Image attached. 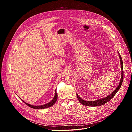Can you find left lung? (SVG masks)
<instances>
[{"label":"left lung","mask_w":132,"mask_h":132,"mask_svg":"<svg viewBox=\"0 0 132 132\" xmlns=\"http://www.w3.org/2000/svg\"><path fill=\"white\" fill-rule=\"evenodd\" d=\"M119 55V57L120 59V63H121V80H120V82L118 86V87L116 88V89L112 93H111L110 95L108 96H107L105 98L99 99V100H97L96 101H85L83 99H82L80 97H79V96L76 94L77 95V97L79 100V101L81 103V104L85 105L86 106H100L102 105L107 102H108L110 100H111L112 99V98L117 93V92L119 91V90L120 89V88L121 87V85L122 84L123 82V61L122 59L121 56L120 55V54H119V53L118 52Z\"/></svg>","instance_id":"8db88e82"}]
</instances>
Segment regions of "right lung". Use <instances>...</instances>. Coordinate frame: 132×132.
Wrapping results in <instances>:
<instances>
[{"label":"right lung","mask_w":132,"mask_h":132,"mask_svg":"<svg viewBox=\"0 0 132 132\" xmlns=\"http://www.w3.org/2000/svg\"><path fill=\"white\" fill-rule=\"evenodd\" d=\"M57 93H56V90L55 91V96L54 97V98L53 99V100L52 101H51L50 102L45 104H44V105H38V106H36V105H31V104H29L26 102H25L24 101H23L22 100V101L25 103L28 106H30V108H33V109H45V108H49V107H51L53 105H54L55 104V103L56 102V101H57Z\"/></svg>","instance_id":"right-lung-1"}]
</instances>
